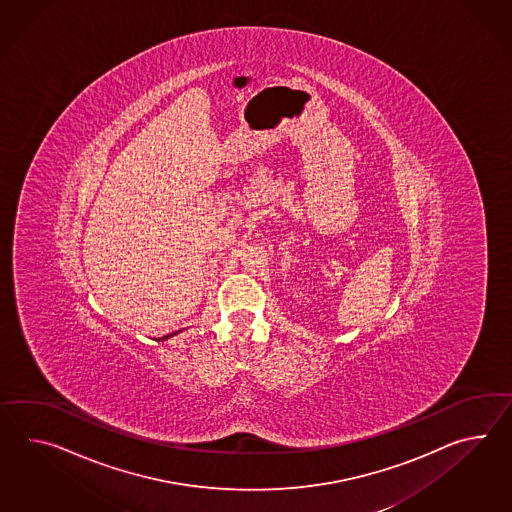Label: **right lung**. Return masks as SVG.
<instances>
[{"label": "right lung", "instance_id": "1", "mask_svg": "<svg viewBox=\"0 0 512 512\" xmlns=\"http://www.w3.org/2000/svg\"><path fill=\"white\" fill-rule=\"evenodd\" d=\"M168 337H170V335H168ZM168 337H164V338H168Z\"/></svg>", "mask_w": 512, "mask_h": 512}]
</instances>
